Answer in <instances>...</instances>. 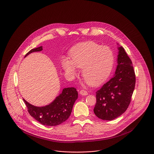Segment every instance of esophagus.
<instances>
[{"mask_svg": "<svg viewBox=\"0 0 154 154\" xmlns=\"http://www.w3.org/2000/svg\"><path fill=\"white\" fill-rule=\"evenodd\" d=\"M79 93H80L81 95H82V96H86V95H87V94H88V92L86 91H85V90L82 89L81 91H80Z\"/></svg>", "mask_w": 154, "mask_h": 154, "instance_id": "obj_1", "label": "esophagus"}]
</instances>
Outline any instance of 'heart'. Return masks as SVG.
Wrapping results in <instances>:
<instances>
[{
  "label": "heart",
  "instance_id": "heart-1",
  "mask_svg": "<svg viewBox=\"0 0 154 154\" xmlns=\"http://www.w3.org/2000/svg\"><path fill=\"white\" fill-rule=\"evenodd\" d=\"M114 62V52L109 47L89 41L75 46L70 53V62L63 60L62 67L73 76L76 74L75 67L82 68L83 78L91 85H97L109 77Z\"/></svg>",
  "mask_w": 154,
  "mask_h": 154
}]
</instances>
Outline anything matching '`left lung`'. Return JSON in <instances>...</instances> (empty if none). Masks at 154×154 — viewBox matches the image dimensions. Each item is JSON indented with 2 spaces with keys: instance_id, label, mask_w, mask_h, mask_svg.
<instances>
[{
  "instance_id": "left-lung-1",
  "label": "left lung",
  "mask_w": 154,
  "mask_h": 154,
  "mask_svg": "<svg viewBox=\"0 0 154 154\" xmlns=\"http://www.w3.org/2000/svg\"><path fill=\"white\" fill-rule=\"evenodd\" d=\"M119 50L115 75L96 92L93 111L103 120H112L126 111L135 88V75L132 61L123 47H119Z\"/></svg>"
}]
</instances>
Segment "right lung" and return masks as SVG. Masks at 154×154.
Wrapping results in <instances>:
<instances>
[{
  "mask_svg": "<svg viewBox=\"0 0 154 154\" xmlns=\"http://www.w3.org/2000/svg\"><path fill=\"white\" fill-rule=\"evenodd\" d=\"M42 47L32 49L25 57L32 52L41 51ZM78 93L75 88L63 89L56 99L46 106L36 107L31 105L23 99L28 112L35 120L47 126H55L65 122L70 116L74 103L78 99Z\"/></svg>",
  "mask_w": 154,
  "mask_h": 154,
  "instance_id": "right-lung-1",
  "label": "right lung"
}]
</instances>
